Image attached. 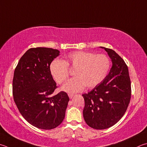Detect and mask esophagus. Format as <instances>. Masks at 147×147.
I'll return each instance as SVG.
<instances>
[{
    "instance_id": "esophagus-1",
    "label": "esophagus",
    "mask_w": 147,
    "mask_h": 147,
    "mask_svg": "<svg viewBox=\"0 0 147 147\" xmlns=\"http://www.w3.org/2000/svg\"><path fill=\"white\" fill-rule=\"evenodd\" d=\"M68 96H69V97L70 98H73V96H74V94H71V93H69L68 94Z\"/></svg>"
}]
</instances>
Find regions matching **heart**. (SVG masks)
<instances>
[{
  "label": "heart",
  "mask_w": 147,
  "mask_h": 147,
  "mask_svg": "<svg viewBox=\"0 0 147 147\" xmlns=\"http://www.w3.org/2000/svg\"><path fill=\"white\" fill-rule=\"evenodd\" d=\"M111 61L105 55L78 51L69 53L65 60L55 59L49 65V71L53 79L62 84L69 77L68 67L74 69L76 77L63 85L62 89L69 92L80 91L85 86L91 89L99 85L106 78L111 69Z\"/></svg>",
  "instance_id": "obj_1"
}]
</instances>
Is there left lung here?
Instances as JSON below:
<instances>
[{"mask_svg":"<svg viewBox=\"0 0 147 147\" xmlns=\"http://www.w3.org/2000/svg\"><path fill=\"white\" fill-rule=\"evenodd\" d=\"M101 47L107 52L113 66L99 85L82 94L85 121L89 127L98 130L115 125L124 115L131 97V82L127 64L114 50Z\"/></svg>","mask_w":147,"mask_h":147,"instance_id":"obj_1","label":"left lung"}]
</instances>
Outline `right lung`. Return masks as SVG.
<instances>
[{"instance_id":"1","label":"right lung","mask_w":147,"mask_h":147,"mask_svg":"<svg viewBox=\"0 0 147 147\" xmlns=\"http://www.w3.org/2000/svg\"><path fill=\"white\" fill-rule=\"evenodd\" d=\"M57 49L31 48L18 62L13 79V95L26 121L38 129L50 130L62 123L69 98L65 92L54 95L57 84L49 71Z\"/></svg>"}]
</instances>
